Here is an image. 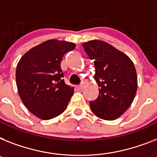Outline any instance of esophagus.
I'll list each match as a JSON object with an SVG mask.
<instances>
[{"label": "esophagus", "instance_id": "34e87169", "mask_svg": "<svg viewBox=\"0 0 157 157\" xmlns=\"http://www.w3.org/2000/svg\"><path fill=\"white\" fill-rule=\"evenodd\" d=\"M76 87H77L78 90H82V89L83 88V86H82V85H78V86H77Z\"/></svg>", "mask_w": 157, "mask_h": 157}]
</instances>
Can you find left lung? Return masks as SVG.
<instances>
[{"label":"left lung","mask_w":157,"mask_h":157,"mask_svg":"<svg viewBox=\"0 0 157 157\" xmlns=\"http://www.w3.org/2000/svg\"><path fill=\"white\" fill-rule=\"evenodd\" d=\"M94 60V79L99 96L90 101V109L99 118L114 120L131 106L137 90V76L132 61L105 41L92 40L82 44Z\"/></svg>","instance_id":"obj_1"}]
</instances>
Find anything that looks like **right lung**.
Here are the masks:
<instances>
[{
  "label": "right lung",
  "mask_w": 157,
  "mask_h": 157,
  "mask_svg": "<svg viewBox=\"0 0 157 157\" xmlns=\"http://www.w3.org/2000/svg\"><path fill=\"white\" fill-rule=\"evenodd\" d=\"M75 44L52 39L32 48L17 67V90L26 108L41 120H50L67 108L74 87L65 83L61 62Z\"/></svg>",
  "instance_id": "1"
}]
</instances>
